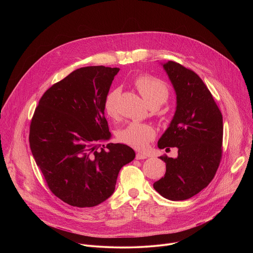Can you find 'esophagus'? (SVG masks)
I'll return each mask as SVG.
<instances>
[{"instance_id": "obj_1", "label": "esophagus", "mask_w": 253, "mask_h": 253, "mask_svg": "<svg viewBox=\"0 0 253 253\" xmlns=\"http://www.w3.org/2000/svg\"><path fill=\"white\" fill-rule=\"evenodd\" d=\"M147 155L146 154H143V153H137L136 154V159L140 160V159H146Z\"/></svg>"}]
</instances>
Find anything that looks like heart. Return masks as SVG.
Masks as SVG:
<instances>
[{
  "instance_id": "obj_1",
  "label": "heart",
  "mask_w": 253,
  "mask_h": 253,
  "mask_svg": "<svg viewBox=\"0 0 253 253\" xmlns=\"http://www.w3.org/2000/svg\"><path fill=\"white\" fill-rule=\"evenodd\" d=\"M133 83L149 107H159L168 99L169 92L167 86L157 78L142 75L135 78ZM119 94L120 90L114 88L107 93L104 99V110L111 118H116L118 114L117 99ZM155 135L156 132L152 125L140 122H130L117 133V137L121 142L137 149L146 148Z\"/></svg>"
}]
</instances>
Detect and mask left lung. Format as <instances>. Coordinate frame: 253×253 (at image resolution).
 I'll return each instance as SVG.
<instances>
[{"instance_id": "obj_1", "label": "left lung", "mask_w": 253, "mask_h": 253, "mask_svg": "<svg viewBox=\"0 0 253 253\" xmlns=\"http://www.w3.org/2000/svg\"><path fill=\"white\" fill-rule=\"evenodd\" d=\"M176 93L174 117L158 147L178 149L177 158L161 156L164 177L154 189L169 200L188 199L213 179L222 156V114L201 78L190 69L168 61L162 64Z\"/></svg>"}]
</instances>
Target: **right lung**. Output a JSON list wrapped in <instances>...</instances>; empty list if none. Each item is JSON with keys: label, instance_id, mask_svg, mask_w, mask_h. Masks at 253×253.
Listing matches in <instances>:
<instances>
[{"label": "right lung", "instance_id": "obj_1", "mask_svg": "<svg viewBox=\"0 0 253 253\" xmlns=\"http://www.w3.org/2000/svg\"><path fill=\"white\" fill-rule=\"evenodd\" d=\"M119 68L83 67L49 88L30 125L36 163L52 193L76 207H93L109 198L120 169L135 158L111 137L104 99Z\"/></svg>", "mask_w": 253, "mask_h": 253}]
</instances>
